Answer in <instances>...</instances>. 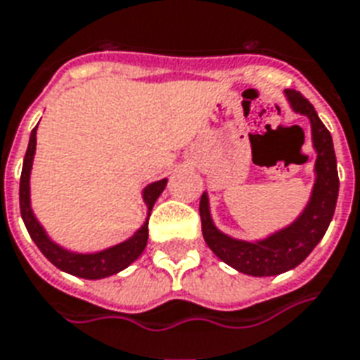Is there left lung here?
Listing matches in <instances>:
<instances>
[{
  "label": "left lung",
  "instance_id": "1",
  "mask_svg": "<svg viewBox=\"0 0 360 360\" xmlns=\"http://www.w3.org/2000/svg\"><path fill=\"white\" fill-rule=\"evenodd\" d=\"M292 111L306 115L311 124V139L317 153L315 160V183L311 196L295 223L274 232L271 236L259 241H243L223 234L213 224L210 213V198L207 192L200 200V219H202V234L211 251L219 259L232 266L234 270L255 276L268 278L279 276L283 271L304 262L325 236L328 224L333 221L336 200H338V168L330 131L321 122L317 111L300 92L285 90Z\"/></svg>",
  "mask_w": 360,
  "mask_h": 360
}]
</instances>
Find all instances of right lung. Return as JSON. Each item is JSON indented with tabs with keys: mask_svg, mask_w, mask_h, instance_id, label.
<instances>
[{
	"mask_svg": "<svg viewBox=\"0 0 360 360\" xmlns=\"http://www.w3.org/2000/svg\"><path fill=\"white\" fill-rule=\"evenodd\" d=\"M35 134H37V126L32 130V136H30V143H27L20 175V215L24 224H26L27 232L32 236V240L35 241V245L39 247L41 253L45 255L56 268L82 279H103L128 268L139 255L143 253L145 245H147V240H149V215L162 191L166 188L168 179L155 181V183H150L143 188V202L147 204V219H145L143 226L137 230L131 238H128L119 245L98 251V253H73V251H68L64 247H60L58 243H54L46 236L45 229L41 226L39 221L35 219L34 211H32V204H30V174H32L35 141H37Z\"/></svg>",
	"mask_w": 360,
	"mask_h": 360,
	"instance_id": "1",
	"label": "right lung"
}]
</instances>
